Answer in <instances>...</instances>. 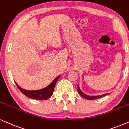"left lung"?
Listing matches in <instances>:
<instances>
[{
    "mask_svg": "<svg viewBox=\"0 0 129 129\" xmlns=\"http://www.w3.org/2000/svg\"><path fill=\"white\" fill-rule=\"evenodd\" d=\"M77 91H78V93L80 94V95L82 96V97H83V98L86 99H88V100H94V99H99V98H101V97H103V96H105L106 95H108V94H103V95H97V96H89V95H86V94H85L84 93L82 92L81 90L80 89L78 85H77Z\"/></svg>",
    "mask_w": 129,
    "mask_h": 129,
    "instance_id": "8db88e82",
    "label": "left lung"
}]
</instances>
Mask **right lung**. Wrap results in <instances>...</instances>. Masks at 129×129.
Returning <instances> with one entry per match:
<instances>
[{"label": "right lung", "instance_id": "obj_1", "mask_svg": "<svg viewBox=\"0 0 129 129\" xmlns=\"http://www.w3.org/2000/svg\"><path fill=\"white\" fill-rule=\"evenodd\" d=\"M59 77L60 76H59L57 77L55 79L47 86V87L43 88V89H42L36 90V91H27V90L23 89L18 86L16 82H15V83H16L17 86V87L18 89H19L20 91H21L24 95L27 96L29 98L36 99V100H47L48 99H49L50 97L52 95L56 83L58 79L59 78Z\"/></svg>", "mask_w": 129, "mask_h": 129}]
</instances>
